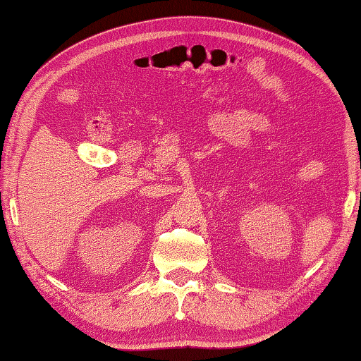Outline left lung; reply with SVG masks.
<instances>
[{
    "label": "left lung",
    "instance_id": "obj_1",
    "mask_svg": "<svg viewBox=\"0 0 361 361\" xmlns=\"http://www.w3.org/2000/svg\"><path fill=\"white\" fill-rule=\"evenodd\" d=\"M360 200H361V195H360Z\"/></svg>",
    "mask_w": 361,
    "mask_h": 361
}]
</instances>
